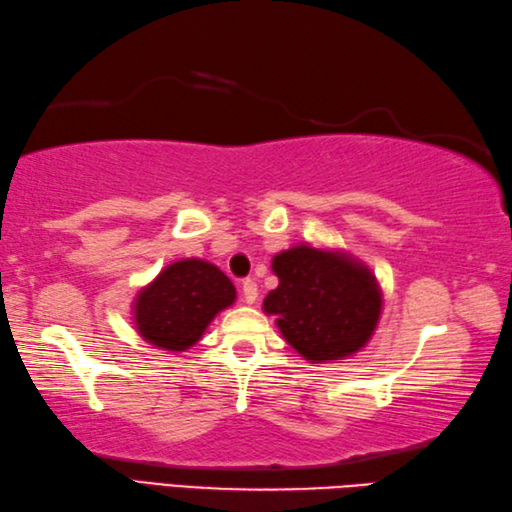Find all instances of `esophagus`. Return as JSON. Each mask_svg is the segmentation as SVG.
<instances>
[{
	"mask_svg": "<svg viewBox=\"0 0 512 512\" xmlns=\"http://www.w3.org/2000/svg\"><path fill=\"white\" fill-rule=\"evenodd\" d=\"M243 298H245L247 304H254V302H256V298H258V287H256L254 280H245V282H243Z\"/></svg>",
	"mask_w": 512,
	"mask_h": 512,
	"instance_id": "esophagus-1",
	"label": "esophagus"
}]
</instances>
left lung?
<instances>
[{
  "mask_svg": "<svg viewBox=\"0 0 512 512\" xmlns=\"http://www.w3.org/2000/svg\"><path fill=\"white\" fill-rule=\"evenodd\" d=\"M271 269L278 287L263 309L306 361L346 359L368 344L383 300L377 278L357 258L298 245L276 254Z\"/></svg>",
  "mask_w": 512,
  "mask_h": 512,
  "instance_id": "1",
  "label": "left lung"
}]
</instances>
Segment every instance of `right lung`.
<instances>
[{
  "instance_id": "1",
  "label": "right lung",
  "mask_w": 512,
  "mask_h": 512,
  "mask_svg": "<svg viewBox=\"0 0 512 512\" xmlns=\"http://www.w3.org/2000/svg\"><path fill=\"white\" fill-rule=\"evenodd\" d=\"M236 300L232 280L199 258H184L168 265L133 302L138 333L170 352L195 346L214 315Z\"/></svg>"
}]
</instances>
